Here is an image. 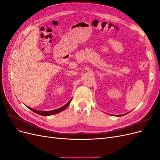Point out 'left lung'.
Instances as JSON below:
<instances>
[{
  "label": "left lung",
  "mask_w": 160,
  "mask_h": 160,
  "mask_svg": "<svg viewBox=\"0 0 160 160\" xmlns=\"http://www.w3.org/2000/svg\"><path fill=\"white\" fill-rule=\"evenodd\" d=\"M125 114H127V113H125ZM125 114H123V115H118V117H121V116H123V115H125Z\"/></svg>",
  "instance_id": "left-lung-1"
}]
</instances>
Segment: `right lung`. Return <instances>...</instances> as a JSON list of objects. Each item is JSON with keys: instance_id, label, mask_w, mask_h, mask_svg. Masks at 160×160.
I'll use <instances>...</instances> for the list:
<instances>
[{"instance_id": "right-lung-1", "label": "right lung", "mask_w": 160, "mask_h": 160, "mask_svg": "<svg viewBox=\"0 0 160 160\" xmlns=\"http://www.w3.org/2000/svg\"><path fill=\"white\" fill-rule=\"evenodd\" d=\"M71 100H72V99H71L69 102L67 103V104H65L64 106H62V107H61L59 109L52 110V111H38V110L34 109L32 108H30L28 107V108L30 109L31 111H32L33 112H35V113H36L38 115H42V116H49V115H54V114H57L58 113H60V112H61V111L65 110L67 107H68L69 105L70 104Z\"/></svg>"}]
</instances>
